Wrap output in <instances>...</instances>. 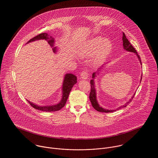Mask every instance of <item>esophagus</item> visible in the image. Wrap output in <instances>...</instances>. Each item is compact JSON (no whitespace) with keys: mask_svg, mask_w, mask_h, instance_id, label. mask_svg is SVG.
Listing matches in <instances>:
<instances>
[{"mask_svg":"<svg viewBox=\"0 0 158 158\" xmlns=\"http://www.w3.org/2000/svg\"><path fill=\"white\" fill-rule=\"evenodd\" d=\"M81 77L82 79H87L89 77V73L87 71H83L81 74Z\"/></svg>","mask_w":158,"mask_h":158,"instance_id":"esophagus-1","label":"esophagus"}]
</instances>
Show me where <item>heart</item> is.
Masks as SVG:
<instances>
[{"instance_id":"obj_1","label":"heart","mask_w":158,"mask_h":158,"mask_svg":"<svg viewBox=\"0 0 158 158\" xmlns=\"http://www.w3.org/2000/svg\"><path fill=\"white\" fill-rule=\"evenodd\" d=\"M111 47V43L109 40L98 36L90 39L81 45L78 48L77 53L81 58L93 55V61L97 63L109 53Z\"/></svg>"}]
</instances>
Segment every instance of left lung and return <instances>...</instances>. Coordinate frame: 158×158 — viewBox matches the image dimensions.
<instances>
[{
  "instance_id": "obj_1",
  "label": "left lung",
  "mask_w": 158,
  "mask_h": 158,
  "mask_svg": "<svg viewBox=\"0 0 158 158\" xmlns=\"http://www.w3.org/2000/svg\"><path fill=\"white\" fill-rule=\"evenodd\" d=\"M123 47H124V48L126 50L128 51V52L135 53L137 55V57H138V58H139V61H140V63L142 64V62H141V60H140V56L138 55V53H137L136 50L135 49V48L131 45L130 42L128 40V39H127V37H126V35H125V34L124 32H123ZM100 69V68H99V69ZM97 73H98V72H95V73H93V74H92V78L93 79H95V77H96V74ZM142 77H141L140 81H142ZM90 87H91V89H90V95H89V99L90 100V102H91L92 105L94 107V108L95 110H96L97 111H98L99 112H102V113H110V112L114 111V110H108L104 109L102 107L100 106V105H98L97 100V97H96V90H95V88L94 79H92L90 81ZM134 95H135V94H134V95L132 97V98L129 100V102H127L124 105H123V106L119 107L117 110L121 109V108H122L123 107H126L131 102H132V100L133 99Z\"/></svg>"
}]
</instances>
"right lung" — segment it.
Returning a JSON list of instances; mask_svg holds the SVG:
<instances>
[{
    "label": "right lung",
    "instance_id": "right-lung-1",
    "mask_svg": "<svg viewBox=\"0 0 158 158\" xmlns=\"http://www.w3.org/2000/svg\"><path fill=\"white\" fill-rule=\"evenodd\" d=\"M41 39H44L46 41H47L48 44L53 47V52H56V47H54V43H55V40L54 38H53L51 35H49L47 33H41L35 37H34L32 39H30L26 44L37 40H41ZM77 82V77L71 73L66 74L64 76L63 83V87H62V92H63V95H62V98L60 101V102L56 105H54L52 106H38L37 105H35L34 103L27 100L28 103L31 105L34 108L43 111H46V112H52V111H56L60 110H61L63 107L66 104V102L68 100V98L69 97V94L74 86V84H76Z\"/></svg>",
    "mask_w": 158,
    "mask_h": 158
}]
</instances>
